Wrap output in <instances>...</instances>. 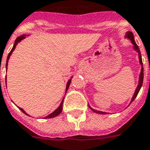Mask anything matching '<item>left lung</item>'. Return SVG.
<instances>
[{
    "label": "left lung",
    "instance_id": "left-lung-1",
    "mask_svg": "<svg viewBox=\"0 0 150 150\" xmlns=\"http://www.w3.org/2000/svg\"><path fill=\"white\" fill-rule=\"evenodd\" d=\"M127 37L130 39V41H131V42H132L133 45H134V48L135 50H136V51L138 53V55H139V62H140V64L142 65V71H141L140 76H139V83H138V87H137V88H136V91H135V92H134V96H133V98H132V100H131V102H133V101H134V100L135 98H136V96H138V92H139V91H140L141 88H142V83H143V77H144L143 65H142V55H141L140 50H139V47H138V45L136 44V42H135L134 39V35H133L132 32L128 31V32L127 33ZM91 108V110H92V111H94V112H96V113L106 114L105 112H103V111H96V110H94V109H92V108Z\"/></svg>",
    "mask_w": 150,
    "mask_h": 150
}]
</instances>
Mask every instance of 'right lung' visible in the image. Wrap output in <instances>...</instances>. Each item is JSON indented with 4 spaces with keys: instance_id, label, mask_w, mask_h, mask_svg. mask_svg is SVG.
Instances as JSON below:
<instances>
[{
    "instance_id": "obj_1",
    "label": "right lung",
    "mask_w": 150,
    "mask_h": 150,
    "mask_svg": "<svg viewBox=\"0 0 150 150\" xmlns=\"http://www.w3.org/2000/svg\"><path fill=\"white\" fill-rule=\"evenodd\" d=\"M24 38H25V35H20V36H18L17 38H16V39L15 43H14V45H13V47H12V50L10 51L9 54H8V58H7V61H6V69H7V66H8V59H9L10 56H11V54H12V51H13V50H15L16 47V45H17L18 42H19L21 41V40H22V39H24ZM70 82H71V79H70V80H69L68 83H67V85H66V92H67V90H68L69 86V84H70ZM63 100H64V99H63ZM63 100L62 101V103H61L60 106L58 107V108L56 109V110H55V111H54L53 113L50 114V115H48V116H46V117H45V119H50V118H54V117H55V116H57V115H59V114H60L61 112H62V103H63ZM20 108V111H23V113L26 114V115H27V113H26L25 111H23V109L20 108Z\"/></svg>"
}]
</instances>
